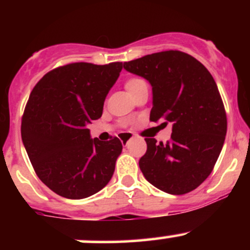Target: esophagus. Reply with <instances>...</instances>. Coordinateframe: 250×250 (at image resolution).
<instances>
[{"label":"esophagus","mask_w":250,"mask_h":250,"mask_svg":"<svg viewBox=\"0 0 250 250\" xmlns=\"http://www.w3.org/2000/svg\"><path fill=\"white\" fill-rule=\"evenodd\" d=\"M130 137H131V134L130 133H123V134H121V141H122V143L127 145Z\"/></svg>","instance_id":"esophagus-1"}]
</instances>
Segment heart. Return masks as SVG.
<instances>
[{"mask_svg": "<svg viewBox=\"0 0 250 250\" xmlns=\"http://www.w3.org/2000/svg\"><path fill=\"white\" fill-rule=\"evenodd\" d=\"M146 84V82L143 81L142 79H139V77H131V79H129L125 81V87L127 89V91L129 94H133L135 90H137L141 85Z\"/></svg>", "mask_w": 250, "mask_h": 250, "instance_id": "1", "label": "heart"}]
</instances>
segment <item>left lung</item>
<instances>
[{
  "instance_id": "8db88e82",
  "label": "left lung",
  "mask_w": 250,
  "mask_h": 250,
  "mask_svg": "<svg viewBox=\"0 0 250 250\" xmlns=\"http://www.w3.org/2000/svg\"><path fill=\"white\" fill-rule=\"evenodd\" d=\"M123 68L150 83V121L173 125L167 143L146 139L147 153L139 161L146 180L171 195L194 190L210 175L227 134L225 105L213 76L179 50L146 55Z\"/></svg>"
}]
</instances>
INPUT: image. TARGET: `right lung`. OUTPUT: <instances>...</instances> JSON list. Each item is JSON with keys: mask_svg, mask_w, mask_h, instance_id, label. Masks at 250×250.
<instances>
[{"mask_svg": "<svg viewBox=\"0 0 250 250\" xmlns=\"http://www.w3.org/2000/svg\"><path fill=\"white\" fill-rule=\"evenodd\" d=\"M122 62H77L49 71L30 93L21 135L40 180L65 199L91 196L108 185L122 143L91 139L87 125L102 116Z\"/></svg>", "mask_w": 250, "mask_h": 250, "instance_id": "right-lung-1", "label": "right lung"}]
</instances>
